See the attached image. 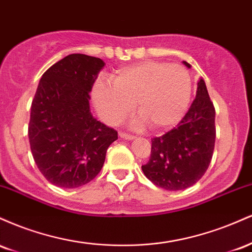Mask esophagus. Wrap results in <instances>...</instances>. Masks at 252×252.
I'll return each instance as SVG.
<instances>
[{
	"label": "esophagus",
	"instance_id": "obj_1",
	"mask_svg": "<svg viewBox=\"0 0 252 252\" xmlns=\"http://www.w3.org/2000/svg\"><path fill=\"white\" fill-rule=\"evenodd\" d=\"M120 137L123 138V140H128V141H131L134 140L135 136L132 135H129V134H126V132H120Z\"/></svg>",
	"mask_w": 252,
	"mask_h": 252
}]
</instances>
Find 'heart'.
Segmentation results:
<instances>
[{"instance_id": "heart-1", "label": "heart", "mask_w": 252, "mask_h": 252, "mask_svg": "<svg viewBox=\"0 0 252 252\" xmlns=\"http://www.w3.org/2000/svg\"><path fill=\"white\" fill-rule=\"evenodd\" d=\"M192 97L189 71L178 63L146 60L120 68L111 84L98 80L92 100L104 122L111 126L123 121L135 108V129L164 131L176 126L186 114Z\"/></svg>"}]
</instances>
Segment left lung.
<instances>
[{"label":"left lung","instance_id":"obj_1","mask_svg":"<svg viewBox=\"0 0 252 252\" xmlns=\"http://www.w3.org/2000/svg\"><path fill=\"white\" fill-rule=\"evenodd\" d=\"M186 67L192 66L182 62ZM216 110L206 84L200 78L195 99L178 126L152 140L144 175L166 190H181L193 186L209 168L216 141Z\"/></svg>","mask_w":252,"mask_h":252}]
</instances>
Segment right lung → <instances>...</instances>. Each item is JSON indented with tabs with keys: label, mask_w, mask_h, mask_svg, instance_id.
Returning a JSON list of instances; mask_svg holds the SVG:
<instances>
[{
	"label": "right lung",
	"mask_w": 252,
	"mask_h": 252,
	"mask_svg": "<svg viewBox=\"0 0 252 252\" xmlns=\"http://www.w3.org/2000/svg\"><path fill=\"white\" fill-rule=\"evenodd\" d=\"M105 65L99 58L70 54L42 74L32 102V155L51 184L77 189L97 176L117 140L90 111V92Z\"/></svg>",
	"instance_id": "1"
}]
</instances>
